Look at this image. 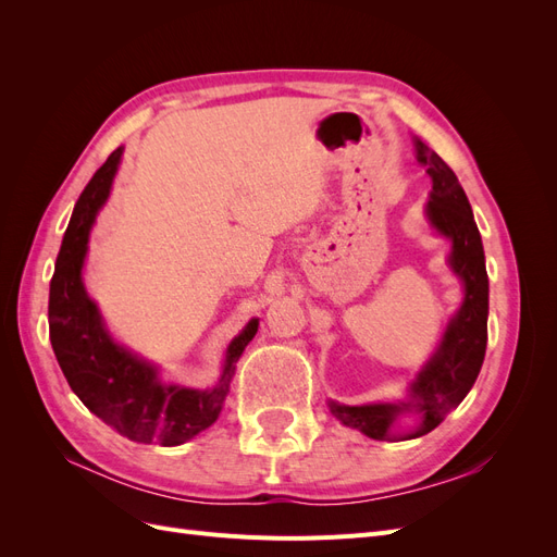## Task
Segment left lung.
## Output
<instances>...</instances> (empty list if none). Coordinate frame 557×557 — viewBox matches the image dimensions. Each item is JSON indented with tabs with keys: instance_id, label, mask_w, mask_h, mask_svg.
<instances>
[{
	"instance_id": "obj_1",
	"label": "left lung",
	"mask_w": 557,
	"mask_h": 557,
	"mask_svg": "<svg viewBox=\"0 0 557 557\" xmlns=\"http://www.w3.org/2000/svg\"><path fill=\"white\" fill-rule=\"evenodd\" d=\"M416 160L432 178L425 215L430 227L450 242L448 267L462 281V305L453 313L440 346L409 383L407 397L348 407L327 401L342 425L367 434L376 442H407L432 432L467 397L485 358L487 344V272L481 234L469 199L450 166L418 137ZM401 414H413V426L398 423Z\"/></svg>"
}]
</instances>
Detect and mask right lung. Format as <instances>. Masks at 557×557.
<instances>
[{
    "label": "right lung",
    "mask_w": 557,
    "mask_h": 557,
    "mask_svg": "<svg viewBox=\"0 0 557 557\" xmlns=\"http://www.w3.org/2000/svg\"><path fill=\"white\" fill-rule=\"evenodd\" d=\"M121 158L123 146L113 150L81 193L64 232L48 295L50 344L76 397L117 434L139 444L181 446L221 416L234 369L260 320L252 318L230 342L221 379L207 391L162 381L153 362L113 339L83 283V267L90 230L111 195Z\"/></svg>",
    "instance_id": "add662e5"
}]
</instances>
